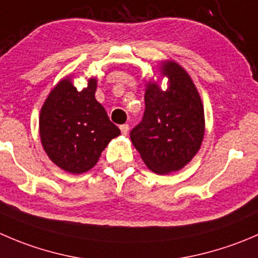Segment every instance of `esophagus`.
Instances as JSON below:
<instances>
[{
  "instance_id": "esophagus-1",
  "label": "esophagus",
  "mask_w": 258,
  "mask_h": 258,
  "mask_svg": "<svg viewBox=\"0 0 258 258\" xmlns=\"http://www.w3.org/2000/svg\"><path fill=\"white\" fill-rule=\"evenodd\" d=\"M119 130H121L122 135H127L128 134L130 127H128V124H121V126H119Z\"/></svg>"
}]
</instances>
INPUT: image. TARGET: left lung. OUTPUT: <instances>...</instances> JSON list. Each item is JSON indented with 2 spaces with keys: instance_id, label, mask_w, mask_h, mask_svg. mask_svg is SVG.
Returning <instances> with one entry per match:
<instances>
[{
  "instance_id": "left-lung-1",
  "label": "left lung",
  "mask_w": 258,
  "mask_h": 258,
  "mask_svg": "<svg viewBox=\"0 0 258 258\" xmlns=\"http://www.w3.org/2000/svg\"><path fill=\"white\" fill-rule=\"evenodd\" d=\"M160 79L146 83L144 118L130 134L135 149L151 171L166 175L181 170L198 154L206 132L201 94L187 72L175 60H164Z\"/></svg>"
}]
</instances>
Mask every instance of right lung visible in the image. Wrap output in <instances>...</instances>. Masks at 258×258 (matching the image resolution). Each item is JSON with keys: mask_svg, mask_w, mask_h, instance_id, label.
Segmentation results:
<instances>
[{"mask_svg": "<svg viewBox=\"0 0 258 258\" xmlns=\"http://www.w3.org/2000/svg\"><path fill=\"white\" fill-rule=\"evenodd\" d=\"M72 78H62L50 91L40 111L39 134L42 149L57 167L83 174L121 131L94 97L97 78H89L82 91Z\"/></svg>", "mask_w": 258, "mask_h": 258, "instance_id": "obj_1", "label": "right lung"}]
</instances>
